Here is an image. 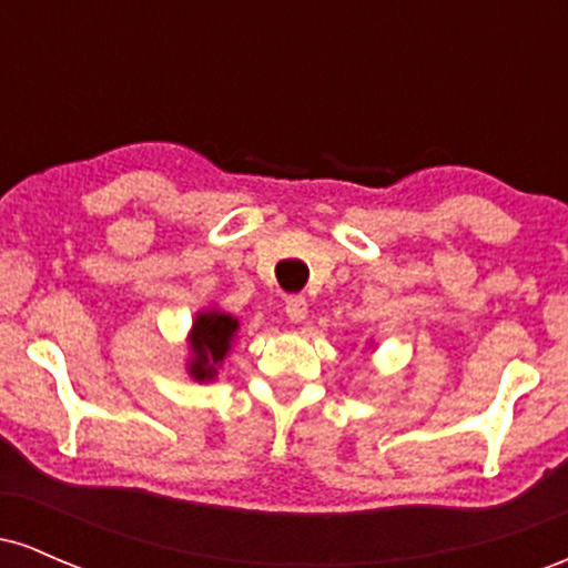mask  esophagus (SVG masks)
Listing matches in <instances>:
<instances>
[{
    "label": "esophagus",
    "mask_w": 568,
    "mask_h": 568,
    "mask_svg": "<svg viewBox=\"0 0 568 568\" xmlns=\"http://www.w3.org/2000/svg\"><path fill=\"white\" fill-rule=\"evenodd\" d=\"M285 315H288L291 323H302L306 317V298L304 296L285 298Z\"/></svg>",
    "instance_id": "obj_1"
}]
</instances>
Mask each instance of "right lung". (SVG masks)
Listing matches in <instances>:
<instances>
[{"instance_id": "obj_1", "label": "right lung", "mask_w": 568, "mask_h": 568, "mask_svg": "<svg viewBox=\"0 0 568 568\" xmlns=\"http://www.w3.org/2000/svg\"><path fill=\"white\" fill-rule=\"evenodd\" d=\"M240 321L221 310H205L194 317L189 334V376L197 382H211L219 374L221 363L230 355L232 342L237 338Z\"/></svg>"}]
</instances>
